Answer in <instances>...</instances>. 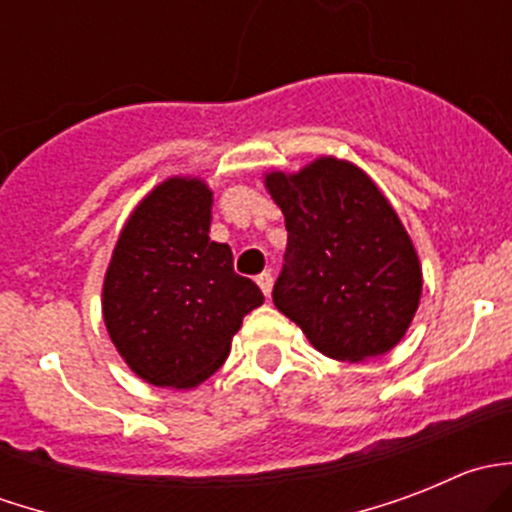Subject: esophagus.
Segmentation results:
<instances>
[{
	"label": "esophagus",
	"mask_w": 512,
	"mask_h": 512,
	"mask_svg": "<svg viewBox=\"0 0 512 512\" xmlns=\"http://www.w3.org/2000/svg\"><path fill=\"white\" fill-rule=\"evenodd\" d=\"M272 282H275V277H272L270 270H265V272H260V275H257V285H260L262 292H265V297H270Z\"/></svg>",
	"instance_id": "obj_1"
}]
</instances>
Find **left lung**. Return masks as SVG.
<instances>
[{
  "instance_id": "left-lung-1",
  "label": "left lung",
  "mask_w": 512,
  "mask_h": 512,
  "mask_svg": "<svg viewBox=\"0 0 512 512\" xmlns=\"http://www.w3.org/2000/svg\"><path fill=\"white\" fill-rule=\"evenodd\" d=\"M287 250L272 299L314 349L339 361L386 354L421 297V267L399 215L352 163L319 158L267 175Z\"/></svg>"
}]
</instances>
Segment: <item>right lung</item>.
Masks as SVG:
<instances>
[{
    "label": "right lung",
    "instance_id": "obj_1",
    "mask_svg": "<svg viewBox=\"0 0 512 512\" xmlns=\"http://www.w3.org/2000/svg\"><path fill=\"white\" fill-rule=\"evenodd\" d=\"M213 193L200 180L158 185L123 227L103 282V319L116 349L153 386L190 389L230 354L245 314L265 302L210 240Z\"/></svg>",
    "mask_w": 512,
    "mask_h": 512
}]
</instances>
